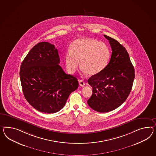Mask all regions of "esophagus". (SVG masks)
Returning a JSON list of instances; mask_svg holds the SVG:
<instances>
[{
    "label": "esophagus",
    "mask_w": 156,
    "mask_h": 156,
    "mask_svg": "<svg viewBox=\"0 0 156 156\" xmlns=\"http://www.w3.org/2000/svg\"><path fill=\"white\" fill-rule=\"evenodd\" d=\"M79 84H80V85L81 87H83L85 86V81L82 80H79Z\"/></svg>",
    "instance_id": "obj_1"
}]
</instances>
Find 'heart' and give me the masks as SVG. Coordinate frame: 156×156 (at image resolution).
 <instances>
[{
  "mask_svg": "<svg viewBox=\"0 0 156 156\" xmlns=\"http://www.w3.org/2000/svg\"><path fill=\"white\" fill-rule=\"evenodd\" d=\"M110 52L104 42L91 39L79 38L72 44V50L66 54V64L68 71L73 73L79 66L83 71L90 75H96L104 70L108 65Z\"/></svg>",
  "mask_w": 156,
  "mask_h": 156,
  "instance_id": "b5f03b06",
  "label": "heart"
}]
</instances>
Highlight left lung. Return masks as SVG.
Masks as SVG:
<instances>
[{
    "instance_id": "1",
    "label": "left lung",
    "mask_w": 156,
    "mask_h": 156,
    "mask_svg": "<svg viewBox=\"0 0 156 156\" xmlns=\"http://www.w3.org/2000/svg\"><path fill=\"white\" fill-rule=\"evenodd\" d=\"M104 37L112 48L110 60L102 72L88 80L92 87L88 105L100 112H111L120 106L129 96L135 78L134 67L126 49L115 40Z\"/></svg>"
}]
</instances>
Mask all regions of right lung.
<instances>
[{
  "mask_svg": "<svg viewBox=\"0 0 156 156\" xmlns=\"http://www.w3.org/2000/svg\"><path fill=\"white\" fill-rule=\"evenodd\" d=\"M59 63L54 45L42 42L30 50L21 64L20 81L24 97L39 112H59L79 87L76 77L66 74Z\"/></svg>",
  "mask_w": 156,
  "mask_h": 156,
  "instance_id": "add662e5",
  "label": "right lung"
}]
</instances>
